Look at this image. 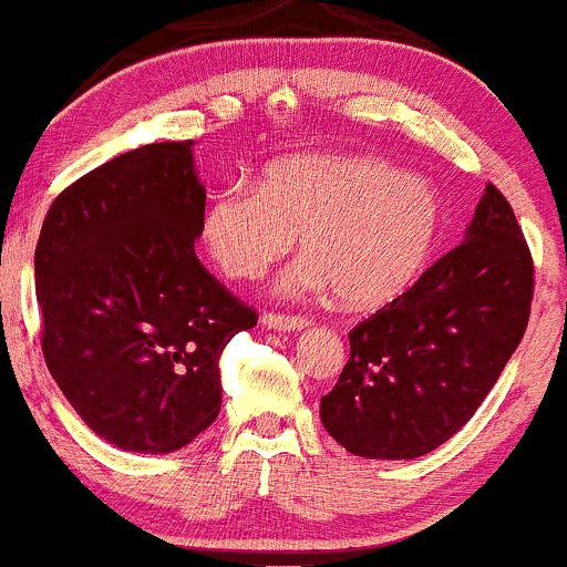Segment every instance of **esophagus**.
Returning <instances> with one entry per match:
<instances>
[{"mask_svg":"<svg viewBox=\"0 0 567 567\" xmlns=\"http://www.w3.org/2000/svg\"><path fill=\"white\" fill-rule=\"evenodd\" d=\"M261 322L269 330H277V333H292V330H303L311 324L306 317H285V315H275V311L264 315Z\"/></svg>","mask_w":567,"mask_h":567,"instance_id":"obj_1","label":"esophagus"}]
</instances>
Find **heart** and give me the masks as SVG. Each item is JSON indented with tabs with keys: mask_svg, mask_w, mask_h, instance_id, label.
Returning <instances> with one entry per match:
<instances>
[{
	"mask_svg": "<svg viewBox=\"0 0 567 567\" xmlns=\"http://www.w3.org/2000/svg\"><path fill=\"white\" fill-rule=\"evenodd\" d=\"M445 207L424 175L368 154H292L266 165L258 186L210 197L202 245L231 279H258L301 237L306 258L282 288L338 290L354 309H379L424 277Z\"/></svg>",
	"mask_w": 567,
	"mask_h": 567,
	"instance_id": "b5f03b06",
	"label": "heart"
}]
</instances>
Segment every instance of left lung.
<instances>
[{"mask_svg": "<svg viewBox=\"0 0 567 567\" xmlns=\"http://www.w3.org/2000/svg\"><path fill=\"white\" fill-rule=\"evenodd\" d=\"M530 301V250L487 184L464 243L349 333V362L320 400L330 437L362 458L432 453L483 405L523 341Z\"/></svg>", "mask_w": 567, "mask_h": 567, "instance_id": "left-lung-1", "label": "left lung"}]
</instances>
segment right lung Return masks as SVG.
Returning a JSON list of instances; mask_svg holds the SVG:
<instances>
[{"label":"right lung","instance_id":"1","mask_svg":"<svg viewBox=\"0 0 567 567\" xmlns=\"http://www.w3.org/2000/svg\"><path fill=\"white\" fill-rule=\"evenodd\" d=\"M194 141L148 143L58 194L34 252L50 375L97 437L173 453L220 410V354L256 324L194 256Z\"/></svg>","mask_w":567,"mask_h":567}]
</instances>
